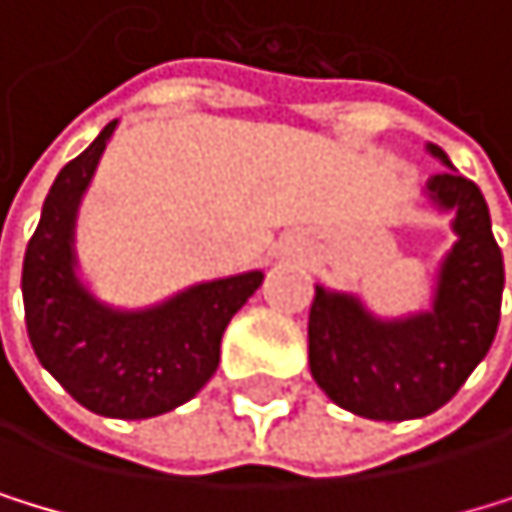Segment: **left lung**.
<instances>
[{"label": "left lung", "mask_w": 512, "mask_h": 512, "mask_svg": "<svg viewBox=\"0 0 512 512\" xmlns=\"http://www.w3.org/2000/svg\"><path fill=\"white\" fill-rule=\"evenodd\" d=\"M428 150L450 166L441 147ZM428 194L456 213L459 235L437 277L434 308L409 321H374L359 299L318 286L308 314L311 377L336 406L374 422H406L450 403L500 324L504 254L482 188L447 169L428 179Z\"/></svg>", "instance_id": "8db88e82"}]
</instances>
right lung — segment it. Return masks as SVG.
Returning <instances> with one entry per match:
<instances>
[{
    "label": "right lung",
    "instance_id": "1",
    "mask_svg": "<svg viewBox=\"0 0 512 512\" xmlns=\"http://www.w3.org/2000/svg\"><path fill=\"white\" fill-rule=\"evenodd\" d=\"M116 122L65 163L24 251V324L40 365L109 418H150L188 403L220 365V340L264 273L191 286L150 311H112L75 277V210Z\"/></svg>",
    "mask_w": 512,
    "mask_h": 512
}]
</instances>
